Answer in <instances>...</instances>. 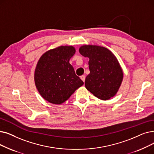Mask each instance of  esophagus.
<instances>
[{"label": "esophagus", "instance_id": "esophagus-1", "mask_svg": "<svg viewBox=\"0 0 154 154\" xmlns=\"http://www.w3.org/2000/svg\"><path fill=\"white\" fill-rule=\"evenodd\" d=\"M81 79H82V81L84 82H85V75H82V76H81Z\"/></svg>", "mask_w": 154, "mask_h": 154}]
</instances>
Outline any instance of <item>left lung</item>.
<instances>
[{"instance_id":"obj_1","label":"left lung","mask_w":154,"mask_h":154,"mask_svg":"<svg viewBox=\"0 0 154 154\" xmlns=\"http://www.w3.org/2000/svg\"><path fill=\"white\" fill-rule=\"evenodd\" d=\"M79 53L89 58L90 73L85 80V88L103 101L115 96L123 79L122 66L115 55L97 45L81 46Z\"/></svg>"}]
</instances>
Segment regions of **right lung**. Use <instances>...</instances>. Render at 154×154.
Here are the masks:
<instances>
[{
    "label": "right lung",
    "mask_w": 154,
    "mask_h": 154,
    "mask_svg": "<svg viewBox=\"0 0 154 154\" xmlns=\"http://www.w3.org/2000/svg\"><path fill=\"white\" fill-rule=\"evenodd\" d=\"M75 53L72 46H60L45 52L39 59L35 71V83L46 101L61 104L84 84L69 63Z\"/></svg>",
    "instance_id": "add662e5"
}]
</instances>
